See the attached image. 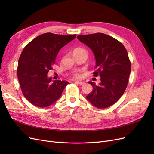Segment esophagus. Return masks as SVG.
Returning <instances> with one entry per match:
<instances>
[{
  "mask_svg": "<svg viewBox=\"0 0 154 154\" xmlns=\"http://www.w3.org/2000/svg\"><path fill=\"white\" fill-rule=\"evenodd\" d=\"M75 83H77V84H79V85H83V84H84V82H80V81H76L75 82Z\"/></svg>",
  "mask_w": 154,
  "mask_h": 154,
  "instance_id": "obj_1",
  "label": "esophagus"
}]
</instances>
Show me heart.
I'll use <instances>...</instances> for the list:
<instances>
[{"label":"heart","instance_id":"1","mask_svg":"<svg viewBox=\"0 0 154 154\" xmlns=\"http://www.w3.org/2000/svg\"><path fill=\"white\" fill-rule=\"evenodd\" d=\"M81 50H83V49H82V48H76L74 50V51H73V53H74V52H76V51H81ZM74 76L75 77V78H80V77H81V74L79 73V72H75L74 74Z\"/></svg>","mask_w":154,"mask_h":154}]
</instances>
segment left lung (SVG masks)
Listing matches in <instances>:
<instances>
[{
    "label": "left lung",
    "mask_w": 154,
    "mask_h": 154,
    "mask_svg": "<svg viewBox=\"0 0 154 154\" xmlns=\"http://www.w3.org/2000/svg\"><path fill=\"white\" fill-rule=\"evenodd\" d=\"M77 38L93 51L96 58L93 74L101 76L99 85L88 82L93 89L87 99L97 108L109 107L119 100L127 87L131 69L127 51L119 41L100 32Z\"/></svg>",
    "instance_id": "1"
}]
</instances>
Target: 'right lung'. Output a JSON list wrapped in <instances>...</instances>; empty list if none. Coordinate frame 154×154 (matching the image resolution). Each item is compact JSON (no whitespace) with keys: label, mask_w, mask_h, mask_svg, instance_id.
Instances as JSON below:
<instances>
[{"label":"right lung","mask_w":154,"mask_h":154,"mask_svg":"<svg viewBox=\"0 0 154 154\" xmlns=\"http://www.w3.org/2000/svg\"><path fill=\"white\" fill-rule=\"evenodd\" d=\"M76 36L46 32L31 40L22 51L18 60L17 76L23 95L31 104L44 108L61 96L69 83L63 80L51 83L48 73L53 69L60 49Z\"/></svg>","instance_id":"obj_1"}]
</instances>
